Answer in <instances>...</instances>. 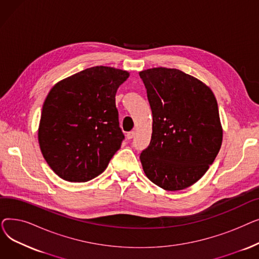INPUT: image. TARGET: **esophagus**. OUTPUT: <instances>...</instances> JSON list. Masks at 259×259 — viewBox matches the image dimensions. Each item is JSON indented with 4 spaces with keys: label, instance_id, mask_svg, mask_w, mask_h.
<instances>
[{
    "label": "esophagus",
    "instance_id": "obj_1",
    "mask_svg": "<svg viewBox=\"0 0 259 259\" xmlns=\"http://www.w3.org/2000/svg\"><path fill=\"white\" fill-rule=\"evenodd\" d=\"M135 137V131H130L127 133V139L128 140H132Z\"/></svg>",
    "mask_w": 259,
    "mask_h": 259
}]
</instances>
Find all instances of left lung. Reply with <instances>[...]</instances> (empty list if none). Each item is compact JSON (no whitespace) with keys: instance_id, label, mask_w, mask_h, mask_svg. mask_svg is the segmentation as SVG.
<instances>
[{"instance_id":"obj_1","label":"left lung","mask_w":259,"mask_h":259,"mask_svg":"<svg viewBox=\"0 0 259 259\" xmlns=\"http://www.w3.org/2000/svg\"><path fill=\"white\" fill-rule=\"evenodd\" d=\"M153 124L141 161L147 178L168 191L183 190L207 172L223 141L219 106L211 89L179 69L140 72Z\"/></svg>"}]
</instances>
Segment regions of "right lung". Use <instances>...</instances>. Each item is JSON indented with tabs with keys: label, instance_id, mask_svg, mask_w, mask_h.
<instances>
[{
	"label": "right lung",
	"instance_id": "add662e5",
	"mask_svg": "<svg viewBox=\"0 0 259 259\" xmlns=\"http://www.w3.org/2000/svg\"><path fill=\"white\" fill-rule=\"evenodd\" d=\"M127 71L97 66L54 86L43 105L40 151L61 179L84 183L105 171L120 148L122 133L115 94Z\"/></svg>",
	"mask_w": 259,
	"mask_h": 259
}]
</instances>
